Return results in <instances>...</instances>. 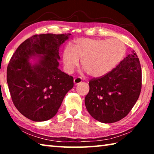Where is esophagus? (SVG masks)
Returning <instances> with one entry per match:
<instances>
[{
    "instance_id": "34e87169",
    "label": "esophagus",
    "mask_w": 154,
    "mask_h": 154,
    "mask_svg": "<svg viewBox=\"0 0 154 154\" xmlns=\"http://www.w3.org/2000/svg\"><path fill=\"white\" fill-rule=\"evenodd\" d=\"M73 82H74V84H75V85H77V84H79V83H82V77H76V78H75Z\"/></svg>"
}]
</instances>
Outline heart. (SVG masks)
<instances>
[{"label":"heart","mask_w":154,"mask_h":154,"mask_svg":"<svg viewBox=\"0 0 154 154\" xmlns=\"http://www.w3.org/2000/svg\"><path fill=\"white\" fill-rule=\"evenodd\" d=\"M125 44L118 38L92 39L78 38L72 48L66 46L63 51V64L71 72L82 59V66L87 73L94 77H102L113 70L126 54Z\"/></svg>","instance_id":"heart-1"}]
</instances>
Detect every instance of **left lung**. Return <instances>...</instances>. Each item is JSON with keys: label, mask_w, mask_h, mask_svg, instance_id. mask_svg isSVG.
I'll return each instance as SVG.
<instances>
[{"label": "left lung", "mask_w": 154, "mask_h": 154, "mask_svg": "<svg viewBox=\"0 0 154 154\" xmlns=\"http://www.w3.org/2000/svg\"><path fill=\"white\" fill-rule=\"evenodd\" d=\"M105 75L89 82L85 104L91 116L103 123H113L126 117L139 97L142 72L134 51Z\"/></svg>", "instance_id": "8db88e82"}]
</instances>
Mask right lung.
I'll use <instances>...</instances> for the list:
<instances>
[{"mask_svg":"<svg viewBox=\"0 0 154 154\" xmlns=\"http://www.w3.org/2000/svg\"><path fill=\"white\" fill-rule=\"evenodd\" d=\"M71 35H35L13 54L7 82L13 103L26 118L35 122L52 118L73 87V77L58 69L59 48ZM32 56L40 60L31 65L29 60Z\"/></svg>","mask_w":154,"mask_h":154,"instance_id":"obj_1","label":"right lung"}]
</instances>
